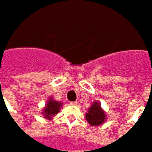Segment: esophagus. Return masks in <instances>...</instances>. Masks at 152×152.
<instances>
[{
    "mask_svg": "<svg viewBox=\"0 0 152 152\" xmlns=\"http://www.w3.org/2000/svg\"><path fill=\"white\" fill-rule=\"evenodd\" d=\"M77 104H78V102H70V105H71V106H77Z\"/></svg>",
    "mask_w": 152,
    "mask_h": 152,
    "instance_id": "esophagus-1",
    "label": "esophagus"
}]
</instances>
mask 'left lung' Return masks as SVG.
Listing matches in <instances>:
<instances>
[{
  "label": "left lung",
  "mask_w": 152,
  "mask_h": 152,
  "mask_svg": "<svg viewBox=\"0 0 152 152\" xmlns=\"http://www.w3.org/2000/svg\"><path fill=\"white\" fill-rule=\"evenodd\" d=\"M85 118L89 124L91 126H97L101 125L106 121L107 115L102 110L100 102H95L88 109V113L85 114Z\"/></svg>",
  "instance_id": "left-lung-1"
}]
</instances>
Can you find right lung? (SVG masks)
<instances>
[{"label":"right lung","mask_w":152,"mask_h":152,"mask_svg":"<svg viewBox=\"0 0 152 152\" xmlns=\"http://www.w3.org/2000/svg\"><path fill=\"white\" fill-rule=\"evenodd\" d=\"M61 106H62L61 102L54 101L52 97H50L48 99L47 102H46L45 107L42 110V114L45 117V118L51 119V118L53 116H55L56 114H57L59 113Z\"/></svg>","instance_id":"add662e5"}]
</instances>
